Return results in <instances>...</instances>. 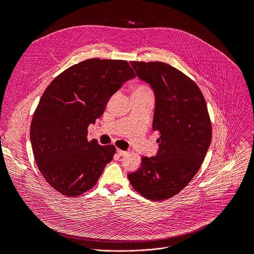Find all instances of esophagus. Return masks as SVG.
I'll use <instances>...</instances> for the list:
<instances>
[{
  "instance_id": "1",
  "label": "esophagus",
  "mask_w": 254,
  "mask_h": 254,
  "mask_svg": "<svg viewBox=\"0 0 254 254\" xmlns=\"http://www.w3.org/2000/svg\"><path fill=\"white\" fill-rule=\"evenodd\" d=\"M117 153L119 154L120 157H123V156H126V154L127 153V151H125V150H121V149H117Z\"/></svg>"
}]
</instances>
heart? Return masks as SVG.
<instances>
[{
  "instance_id": "b5f03b06",
  "label": "heart",
  "mask_w": 254,
  "mask_h": 254,
  "mask_svg": "<svg viewBox=\"0 0 254 254\" xmlns=\"http://www.w3.org/2000/svg\"><path fill=\"white\" fill-rule=\"evenodd\" d=\"M151 92L149 88L145 85H136L133 89V94H138V93H147Z\"/></svg>"
}]
</instances>
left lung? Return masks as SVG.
<instances>
[{"mask_svg": "<svg viewBox=\"0 0 254 254\" xmlns=\"http://www.w3.org/2000/svg\"><path fill=\"white\" fill-rule=\"evenodd\" d=\"M138 78L152 88L156 108L152 129L159 130V151L143 157L127 174L133 188L150 200H164L182 191L199 170L212 140V125L198 86L163 62H136Z\"/></svg>", "mask_w": 254, "mask_h": 254, "instance_id": "left-lung-1", "label": "left lung"}]
</instances>
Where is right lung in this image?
Wrapping results in <instances>:
<instances>
[{"label":"right lung","mask_w":254,"mask_h":254,"mask_svg":"<svg viewBox=\"0 0 254 254\" xmlns=\"http://www.w3.org/2000/svg\"><path fill=\"white\" fill-rule=\"evenodd\" d=\"M135 76L125 60L93 58L72 65L48 86L33 115L30 138L38 169L55 190L75 197L96 184L116 149L88 140L87 128Z\"/></svg>","instance_id":"right-lung-1"}]
</instances>
